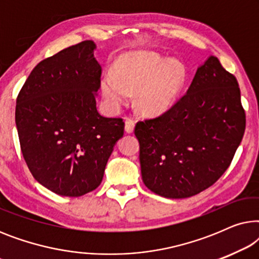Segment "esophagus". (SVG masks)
<instances>
[{"label":"esophagus","instance_id":"obj_1","mask_svg":"<svg viewBox=\"0 0 259 259\" xmlns=\"http://www.w3.org/2000/svg\"><path fill=\"white\" fill-rule=\"evenodd\" d=\"M134 125H136V121L133 119L127 118L125 121V131L127 133H132L134 131Z\"/></svg>","mask_w":259,"mask_h":259}]
</instances>
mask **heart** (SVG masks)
Returning a JSON list of instances; mask_svg holds the SVG:
<instances>
[{"mask_svg":"<svg viewBox=\"0 0 259 259\" xmlns=\"http://www.w3.org/2000/svg\"><path fill=\"white\" fill-rule=\"evenodd\" d=\"M180 63L153 52H133L115 63V74L108 72L101 80L107 102L119 108L126 104L130 92H138V106L147 114H159L171 107L184 82Z\"/></svg>","mask_w":259,"mask_h":259,"instance_id":"b5f03b06","label":"heart"}]
</instances>
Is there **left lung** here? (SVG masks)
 Wrapping results in <instances>:
<instances>
[{"label":"left lung","mask_w":259,"mask_h":259,"mask_svg":"<svg viewBox=\"0 0 259 259\" xmlns=\"http://www.w3.org/2000/svg\"><path fill=\"white\" fill-rule=\"evenodd\" d=\"M245 122L236 76L210 56L167 111L137 122L144 184L172 199L208 189L229 168Z\"/></svg>","instance_id":"obj_1"}]
</instances>
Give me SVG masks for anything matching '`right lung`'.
I'll return each instance as SVG.
<instances>
[{
    "label": "right lung",
    "mask_w": 259,
    "mask_h": 259,
    "mask_svg": "<svg viewBox=\"0 0 259 259\" xmlns=\"http://www.w3.org/2000/svg\"><path fill=\"white\" fill-rule=\"evenodd\" d=\"M93 41L56 53L31 70L16 99L15 122L24 161L52 192L80 197L100 185L121 118L98 112L101 66Z\"/></svg>",
    "instance_id": "obj_1"
}]
</instances>
